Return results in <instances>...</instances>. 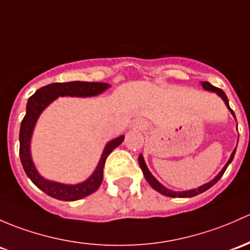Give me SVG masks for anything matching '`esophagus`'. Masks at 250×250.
Wrapping results in <instances>:
<instances>
[{"label": "esophagus", "mask_w": 250, "mask_h": 250, "mask_svg": "<svg viewBox=\"0 0 250 250\" xmlns=\"http://www.w3.org/2000/svg\"><path fill=\"white\" fill-rule=\"evenodd\" d=\"M133 127L135 128V129L143 130V129H145V123H144L141 120H136V121H134Z\"/></svg>", "instance_id": "esophagus-1"}]
</instances>
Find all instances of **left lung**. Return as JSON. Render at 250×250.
<instances>
[{"instance_id": "1", "label": "left lung", "mask_w": 250, "mask_h": 250, "mask_svg": "<svg viewBox=\"0 0 250 250\" xmlns=\"http://www.w3.org/2000/svg\"><path fill=\"white\" fill-rule=\"evenodd\" d=\"M201 87L204 88L205 91L214 92V93H217V96H219L220 98L223 99V102H224L225 105H227V107H228V109H229V111L231 112V115H232L233 118H235V120H236L235 114H233V111H232V110H231V107H230V105H229V101H228V97H227V94L224 93V91L220 90V88H218V87H214L213 85H211V83H207V81H201ZM236 147H237V146H236ZM236 147H235V149H233V151H232V153H231L230 158H229V160H228L227 164L224 165V167H223V169L220 170V172L218 173L217 176H215L213 180H211V181H209V182L205 183V185L200 186V187L194 188V189H189V190L176 191V190H171V189L167 188V187H165V186H163L162 183H160L159 181L157 180V178L154 177L153 175H152L151 171H149L148 167H147V165H146V163H145V159H144V156L141 153L139 154V165H140L141 170H143V173H144V176H145L147 182L149 183V186H151V187L153 188L154 190L158 191V193L163 194V195H165V196H170V198H193V196H196V195H199V194H201V193H204V191H206L207 189L211 188L212 186H214L215 183H217L218 181L220 180V177H222L223 173L225 172L227 167H229L230 163L232 162L233 156H235V153H236Z\"/></svg>"}]
</instances>
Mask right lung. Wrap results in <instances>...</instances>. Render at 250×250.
I'll list each match as a JSON object with an SVG mask.
<instances>
[{"mask_svg":"<svg viewBox=\"0 0 250 250\" xmlns=\"http://www.w3.org/2000/svg\"><path fill=\"white\" fill-rule=\"evenodd\" d=\"M111 86L105 83H87V81H70V83H55L44 86L36 91L33 96L28 98L26 105V115L20 125V159L27 177L44 193L51 198L62 201H75L91 195L102 185L103 169L107 156L125 140V135L112 139L106 144L99 159L97 167L87 180L77 185H65L56 181L46 180L39 173L33 163L31 154V141L33 130L42 112L59 97H94L102 94Z\"/></svg>","mask_w":250,"mask_h":250,"instance_id":"add662e5","label":"right lung"}]
</instances>
